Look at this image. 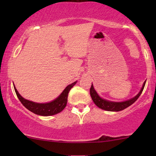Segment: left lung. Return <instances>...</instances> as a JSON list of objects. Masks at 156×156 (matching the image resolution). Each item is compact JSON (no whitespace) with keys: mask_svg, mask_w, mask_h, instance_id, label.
<instances>
[{"mask_svg":"<svg viewBox=\"0 0 156 156\" xmlns=\"http://www.w3.org/2000/svg\"><path fill=\"white\" fill-rule=\"evenodd\" d=\"M146 80L144 82L142 87H141L140 92H139V94L137 95H136L134 98H131V99L128 100V101H123V102H112L107 101V100L103 99L101 97L98 95V94L97 93L95 89L93 87V85L92 83L90 88V95L92 98L93 102L97 106L99 107L100 108L103 109V110L108 111V112H119V111L123 110V109L128 108V106H130V105H132L134 102L139 98V96L141 95V92H142L143 89H144V86H145Z\"/></svg>","mask_w":156,"mask_h":156,"instance_id":"1","label":"left lung"}]
</instances>
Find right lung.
<instances>
[{
  "label": "right lung",
  "instance_id": "1",
  "mask_svg": "<svg viewBox=\"0 0 156 156\" xmlns=\"http://www.w3.org/2000/svg\"><path fill=\"white\" fill-rule=\"evenodd\" d=\"M76 82L77 81L68 85L65 88V89L62 92V94L56 99L47 103H34V102L28 101V100L23 98L19 94V92H17L15 87H15L16 94H17L20 101L21 102V103L27 109H28L30 112L37 114V115L47 117V116H51L58 114V113L61 112L65 108L67 103L68 93H69L71 88H73V86L76 83Z\"/></svg>",
  "mask_w": 156,
  "mask_h": 156
}]
</instances>
